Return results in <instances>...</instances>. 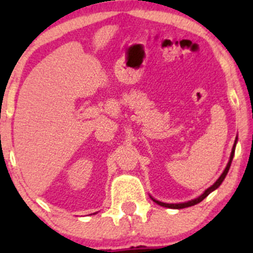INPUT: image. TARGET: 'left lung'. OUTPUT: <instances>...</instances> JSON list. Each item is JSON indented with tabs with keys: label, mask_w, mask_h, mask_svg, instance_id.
Listing matches in <instances>:
<instances>
[{
	"label": "left lung",
	"mask_w": 253,
	"mask_h": 253,
	"mask_svg": "<svg viewBox=\"0 0 253 253\" xmlns=\"http://www.w3.org/2000/svg\"><path fill=\"white\" fill-rule=\"evenodd\" d=\"M237 141H238V135L236 138V140H234V144H233V147H232V152H231V156H229V161L227 165H226L225 170H223V172L221 173V176L219 177V178L216 179L215 183H214L213 185H211L210 188H207L203 193L201 194L200 196H197L196 199H193L190 200V201H187V202H181V203H167V202H162V201H158V200L153 199L152 196L150 195L151 199H152L153 202H156L157 205L162 206V207H167V208H171V210H182V208H187V207H191V206H195L197 205V203H200L202 201V200H205L206 197H207L211 193V191H214L215 189H217V188L220 187V184L223 182V179H225L226 175H227L228 170H229V167H231V163H232V159H233V156H234V151H236V146H237Z\"/></svg>",
	"instance_id": "8db88e82"
}]
</instances>
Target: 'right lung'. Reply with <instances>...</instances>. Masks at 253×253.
Instances as JSON below:
<instances>
[{
  "label": "right lung",
  "mask_w": 253,
  "mask_h": 253,
  "mask_svg": "<svg viewBox=\"0 0 253 253\" xmlns=\"http://www.w3.org/2000/svg\"><path fill=\"white\" fill-rule=\"evenodd\" d=\"M94 214H96V213H94Z\"/></svg>",
  "instance_id": "add662e5"
}]
</instances>
